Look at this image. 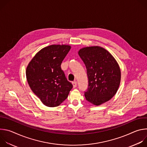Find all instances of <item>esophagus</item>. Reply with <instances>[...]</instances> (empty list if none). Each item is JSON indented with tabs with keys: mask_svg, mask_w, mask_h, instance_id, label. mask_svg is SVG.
<instances>
[{
	"mask_svg": "<svg viewBox=\"0 0 147 147\" xmlns=\"http://www.w3.org/2000/svg\"><path fill=\"white\" fill-rule=\"evenodd\" d=\"M73 88H76L77 87V82L76 81L73 82Z\"/></svg>",
	"mask_w": 147,
	"mask_h": 147,
	"instance_id": "1",
	"label": "esophagus"
}]
</instances>
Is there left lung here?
I'll use <instances>...</instances> for the list:
<instances>
[{"mask_svg":"<svg viewBox=\"0 0 147 147\" xmlns=\"http://www.w3.org/2000/svg\"><path fill=\"white\" fill-rule=\"evenodd\" d=\"M78 55L87 69L88 78L86 100L98 106L109 100L117 92L121 71L117 61L105 49L99 46L81 48Z\"/></svg>","mask_w":147,"mask_h":147,"instance_id":"obj_1","label":"left lung"}]
</instances>
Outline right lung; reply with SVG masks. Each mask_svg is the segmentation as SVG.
I'll return each instance as SVG.
<instances>
[{
	"instance_id": "obj_1",
	"label": "right lung",
	"mask_w": 147,
	"mask_h": 147,
	"mask_svg": "<svg viewBox=\"0 0 147 147\" xmlns=\"http://www.w3.org/2000/svg\"><path fill=\"white\" fill-rule=\"evenodd\" d=\"M70 49L68 45L45 47L36 53L27 67L28 85L47 107L60 105L73 88L60 67Z\"/></svg>"
}]
</instances>
